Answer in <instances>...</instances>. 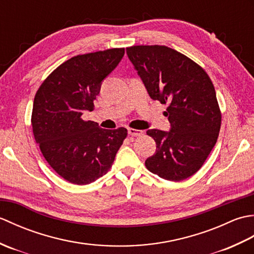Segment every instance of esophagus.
Returning a JSON list of instances; mask_svg holds the SVG:
<instances>
[{"instance_id": "34e87169", "label": "esophagus", "mask_w": 254, "mask_h": 254, "mask_svg": "<svg viewBox=\"0 0 254 254\" xmlns=\"http://www.w3.org/2000/svg\"><path fill=\"white\" fill-rule=\"evenodd\" d=\"M127 133H128V135H131V136H141V135H143V131L136 130V128H131V127L127 130Z\"/></svg>"}]
</instances>
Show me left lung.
Listing matches in <instances>:
<instances>
[{"label": "left lung", "mask_w": 254, "mask_h": 254, "mask_svg": "<svg viewBox=\"0 0 254 254\" xmlns=\"http://www.w3.org/2000/svg\"><path fill=\"white\" fill-rule=\"evenodd\" d=\"M127 57L153 100L168 104L170 131L152 128L156 153L146 168L170 181H181L201 168L217 142L222 123L214 85L204 69L166 46H133Z\"/></svg>", "instance_id": "obj_1"}]
</instances>
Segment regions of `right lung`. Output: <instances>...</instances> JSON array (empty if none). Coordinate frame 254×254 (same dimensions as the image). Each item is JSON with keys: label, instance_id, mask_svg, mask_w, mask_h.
Segmentation results:
<instances>
[{"label": "right lung", "instance_id": "add662e5", "mask_svg": "<svg viewBox=\"0 0 254 254\" xmlns=\"http://www.w3.org/2000/svg\"><path fill=\"white\" fill-rule=\"evenodd\" d=\"M123 56L124 48H116L73 57L36 93L31 115L36 142L51 168L74 185H88L106 175L127 135L126 127L106 130L82 118L93 111L102 80Z\"/></svg>", "mask_w": 254, "mask_h": 254}]
</instances>
